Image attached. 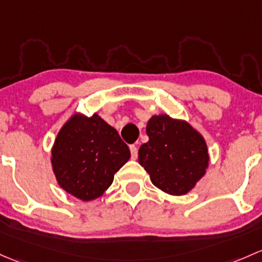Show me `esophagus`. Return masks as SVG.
I'll return each instance as SVG.
<instances>
[{"mask_svg":"<svg viewBox=\"0 0 262 262\" xmlns=\"http://www.w3.org/2000/svg\"><path fill=\"white\" fill-rule=\"evenodd\" d=\"M130 151H131V158L136 159L137 158V147L135 146V145H131Z\"/></svg>","mask_w":262,"mask_h":262,"instance_id":"esophagus-1","label":"esophagus"}]
</instances>
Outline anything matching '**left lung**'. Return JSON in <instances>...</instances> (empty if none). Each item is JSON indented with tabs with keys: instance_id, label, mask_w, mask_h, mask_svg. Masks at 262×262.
<instances>
[{
	"instance_id": "obj_1",
	"label": "left lung",
	"mask_w": 262,
	"mask_h": 262,
	"mask_svg": "<svg viewBox=\"0 0 262 262\" xmlns=\"http://www.w3.org/2000/svg\"><path fill=\"white\" fill-rule=\"evenodd\" d=\"M149 141L139 149V163L152 184L170 195H184L206 175L208 146L203 135L188 121L166 113L151 116Z\"/></svg>"
}]
</instances>
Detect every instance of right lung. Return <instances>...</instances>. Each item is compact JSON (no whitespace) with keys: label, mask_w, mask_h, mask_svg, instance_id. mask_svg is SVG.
Wrapping results in <instances>:
<instances>
[{"label":"right lung","mask_w":262,"mask_h":262,"mask_svg":"<svg viewBox=\"0 0 262 262\" xmlns=\"http://www.w3.org/2000/svg\"><path fill=\"white\" fill-rule=\"evenodd\" d=\"M131 154L111 125L93 113L75 112L51 147V168L59 187L83 202L103 195Z\"/></svg>","instance_id":"1"}]
</instances>
